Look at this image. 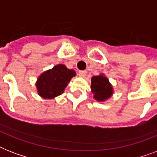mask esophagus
Segmentation results:
<instances>
[{"label": "esophagus", "mask_w": 157, "mask_h": 157, "mask_svg": "<svg viewBox=\"0 0 157 157\" xmlns=\"http://www.w3.org/2000/svg\"><path fill=\"white\" fill-rule=\"evenodd\" d=\"M86 74H87L86 71H79L78 72V75L80 76H81V77H85L86 76Z\"/></svg>", "instance_id": "34e87169"}]
</instances>
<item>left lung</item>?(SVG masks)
Here are the masks:
<instances>
[{"label": "left lung", "instance_id": "left-lung-1", "mask_svg": "<svg viewBox=\"0 0 157 157\" xmlns=\"http://www.w3.org/2000/svg\"><path fill=\"white\" fill-rule=\"evenodd\" d=\"M91 89L94 93V98L98 101H104L110 98L112 94V87L109 81L103 76H96L92 77Z\"/></svg>", "mask_w": 157, "mask_h": 157}]
</instances>
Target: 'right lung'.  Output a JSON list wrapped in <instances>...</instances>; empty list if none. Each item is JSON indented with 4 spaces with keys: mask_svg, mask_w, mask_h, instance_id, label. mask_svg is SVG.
Here are the masks:
<instances>
[{
    "mask_svg": "<svg viewBox=\"0 0 157 157\" xmlns=\"http://www.w3.org/2000/svg\"><path fill=\"white\" fill-rule=\"evenodd\" d=\"M76 75L73 70L67 69L63 64L42 73L38 78V94L45 98H53L64 91L70 80Z\"/></svg>",
    "mask_w": 157,
    "mask_h": 157,
    "instance_id": "add662e5",
    "label": "right lung"
}]
</instances>
